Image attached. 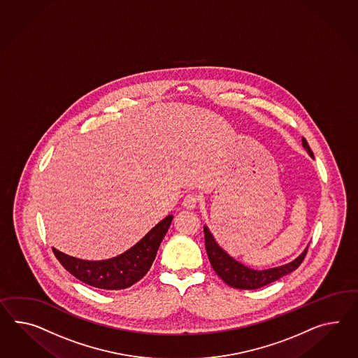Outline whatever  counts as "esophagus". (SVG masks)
I'll use <instances>...</instances> for the list:
<instances>
[{
  "label": "esophagus",
  "mask_w": 358,
  "mask_h": 358,
  "mask_svg": "<svg viewBox=\"0 0 358 358\" xmlns=\"http://www.w3.org/2000/svg\"><path fill=\"white\" fill-rule=\"evenodd\" d=\"M197 201H199L197 196L191 193V194H187V196L184 197L183 205L187 209H194L196 205H197Z\"/></svg>",
  "instance_id": "34e87169"
}]
</instances>
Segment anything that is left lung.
<instances>
[{
    "mask_svg": "<svg viewBox=\"0 0 358 358\" xmlns=\"http://www.w3.org/2000/svg\"><path fill=\"white\" fill-rule=\"evenodd\" d=\"M303 147L309 153V156L314 158L312 149L303 138ZM203 234H205V248H206V253L209 257L211 267L226 285L238 289H257L275 282L282 276L288 275L289 273H292L301 265L308 252V247H306L300 256L285 265L265 268V270H255L238 262L234 257L229 256V253L217 243V240L213 236L210 229L206 224H203Z\"/></svg>",
    "mask_w": 358,
    "mask_h": 358,
    "instance_id": "obj_1",
    "label": "left lung"
}]
</instances>
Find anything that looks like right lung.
I'll return each instance as SVG.
<instances>
[{
	"label": "right lung",
	"instance_id": "add662e5",
	"mask_svg": "<svg viewBox=\"0 0 358 358\" xmlns=\"http://www.w3.org/2000/svg\"><path fill=\"white\" fill-rule=\"evenodd\" d=\"M173 218L174 215H167L134 247L120 256L108 259H80L64 255L55 248H53V252L61 265L83 283L109 291L124 289L135 285L149 271Z\"/></svg>",
	"mask_w": 358,
	"mask_h": 358
}]
</instances>
